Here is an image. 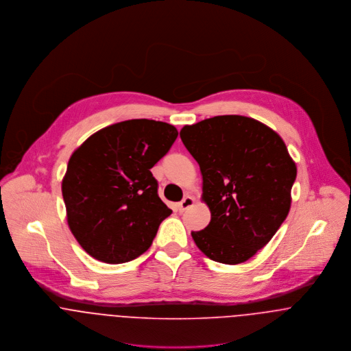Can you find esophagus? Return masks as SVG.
Listing matches in <instances>:
<instances>
[{"mask_svg": "<svg viewBox=\"0 0 351 351\" xmlns=\"http://www.w3.org/2000/svg\"><path fill=\"white\" fill-rule=\"evenodd\" d=\"M194 203V197H193L191 195H187V196H186V197H184V199H183V200L179 203V206H178V207H179V211H180V213H183L184 210L190 208V207H191Z\"/></svg>", "mask_w": 351, "mask_h": 351, "instance_id": "1", "label": "esophagus"}]
</instances>
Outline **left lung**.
<instances>
[{"instance_id":"8db88e82","label":"left lung","mask_w":351,"mask_h":351,"mask_svg":"<svg viewBox=\"0 0 351 351\" xmlns=\"http://www.w3.org/2000/svg\"><path fill=\"white\" fill-rule=\"evenodd\" d=\"M199 164L202 200L211 221L193 232L211 260L235 265L252 258L271 239L291 208L296 164L282 138L263 122L217 116L180 130Z\"/></svg>"}]
</instances>
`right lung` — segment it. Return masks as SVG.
Wrapping results in <instances>:
<instances>
[{
  "label": "right lung",
  "mask_w": 351,
  "mask_h": 351,
  "mask_svg": "<svg viewBox=\"0 0 351 351\" xmlns=\"http://www.w3.org/2000/svg\"><path fill=\"white\" fill-rule=\"evenodd\" d=\"M178 137L173 125L129 119L91 134L69 160L62 180L67 223L98 261L122 264L145 253L171 215L151 168Z\"/></svg>",
  "instance_id": "1"
}]
</instances>
